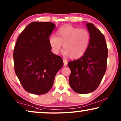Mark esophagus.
I'll use <instances>...</instances> for the list:
<instances>
[{"mask_svg": "<svg viewBox=\"0 0 121 121\" xmlns=\"http://www.w3.org/2000/svg\"><path fill=\"white\" fill-rule=\"evenodd\" d=\"M63 63H64V66H66L67 65V63H68V62H67V60L65 59H63Z\"/></svg>", "mask_w": 121, "mask_h": 121, "instance_id": "obj_1", "label": "esophagus"}]
</instances>
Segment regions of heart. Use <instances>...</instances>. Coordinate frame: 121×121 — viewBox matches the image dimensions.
<instances>
[{"label": "heart", "mask_w": 121, "mask_h": 121, "mask_svg": "<svg viewBox=\"0 0 121 121\" xmlns=\"http://www.w3.org/2000/svg\"><path fill=\"white\" fill-rule=\"evenodd\" d=\"M57 36L51 35L48 42L52 51L58 54L63 43V53L72 58L82 57L87 51L90 42V34L87 30L79 29L70 25L62 26L58 30Z\"/></svg>", "instance_id": "1"}]
</instances>
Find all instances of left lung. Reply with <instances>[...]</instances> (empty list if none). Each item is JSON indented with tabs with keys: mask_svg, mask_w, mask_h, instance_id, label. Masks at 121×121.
Here are the masks:
<instances>
[{
	"mask_svg": "<svg viewBox=\"0 0 121 121\" xmlns=\"http://www.w3.org/2000/svg\"><path fill=\"white\" fill-rule=\"evenodd\" d=\"M90 42L80 58L68 62L70 69L69 83L75 92L88 94L98 87L107 67L108 49L105 36L94 24L87 23Z\"/></svg>",
	"mask_w": 121,
	"mask_h": 121,
	"instance_id": "obj_1",
	"label": "left lung"
}]
</instances>
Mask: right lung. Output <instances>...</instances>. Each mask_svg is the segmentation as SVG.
I'll list each match as a JSON object with an SVG mask.
<instances>
[{"label": "right lung", "mask_w": 121, "mask_h": 121, "mask_svg": "<svg viewBox=\"0 0 121 121\" xmlns=\"http://www.w3.org/2000/svg\"><path fill=\"white\" fill-rule=\"evenodd\" d=\"M55 26L51 22H31L16 41L13 53L15 72L29 93H47L63 65L62 58L53 53L48 42Z\"/></svg>", "instance_id": "add662e5"}]
</instances>
